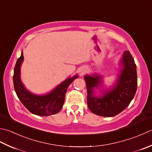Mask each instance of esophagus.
<instances>
[{
    "instance_id": "34e87169",
    "label": "esophagus",
    "mask_w": 152,
    "mask_h": 152,
    "mask_svg": "<svg viewBox=\"0 0 152 152\" xmlns=\"http://www.w3.org/2000/svg\"><path fill=\"white\" fill-rule=\"evenodd\" d=\"M83 73H84V72H83V73H82V75H83Z\"/></svg>"
}]
</instances>
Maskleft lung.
<instances>
[{
  "instance_id": "8db88e82",
  "label": "left lung",
  "mask_w": 152,
  "mask_h": 152,
  "mask_svg": "<svg viewBox=\"0 0 152 152\" xmlns=\"http://www.w3.org/2000/svg\"><path fill=\"white\" fill-rule=\"evenodd\" d=\"M120 64L122 68L115 85L96 96L95 90L102 85V77L98 75H86L85 80L87 89V104L96 115L114 117L127 107L134 98L137 88V67L130 52H123Z\"/></svg>"
}]
</instances>
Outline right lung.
<instances>
[{"mask_svg":"<svg viewBox=\"0 0 152 152\" xmlns=\"http://www.w3.org/2000/svg\"><path fill=\"white\" fill-rule=\"evenodd\" d=\"M23 59L22 52L18 59L14 71V86L18 98L23 106L35 115L48 116L58 113L63 107L68 86L79 76L76 75L69 77L46 94H33L25 87L20 79V67Z\"/></svg>","mask_w":152,"mask_h":152,"instance_id":"right-lung-1","label":"right lung"}]
</instances>
